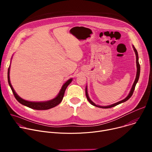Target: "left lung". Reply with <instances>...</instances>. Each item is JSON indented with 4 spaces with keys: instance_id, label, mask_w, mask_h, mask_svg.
I'll use <instances>...</instances> for the list:
<instances>
[{
    "instance_id": "1",
    "label": "left lung",
    "mask_w": 152,
    "mask_h": 152,
    "mask_svg": "<svg viewBox=\"0 0 152 152\" xmlns=\"http://www.w3.org/2000/svg\"><path fill=\"white\" fill-rule=\"evenodd\" d=\"M133 48H134V52L135 53V55H136V63H137V75H136V77H135V80L134 82V84L132 86V88L131 90V91H130L128 96L123 100L120 101V102H118L115 103H114L113 104H111V105H109V106H99V105H97V104H96L93 102L91 101V100L90 99L89 96H88V92H87V87H86V88H85V94H86V99H87V100H88V102L93 106H96V107H100V108H110V107H113L114 106H115L121 103H123V102H125L126 101H127V100H129L130 98L131 97V96H132L133 94V93L134 91V90H135V86H136V84L138 82V79H139V77H140V64H139V61H138V52H137V50H136V49L135 48V47L133 46Z\"/></svg>"
}]
</instances>
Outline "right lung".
I'll return each mask as SVG.
<instances>
[{
	"instance_id": "obj_1",
	"label": "right lung",
	"mask_w": 152,
	"mask_h": 152,
	"mask_svg": "<svg viewBox=\"0 0 152 152\" xmlns=\"http://www.w3.org/2000/svg\"><path fill=\"white\" fill-rule=\"evenodd\" d=\"M10 66L8 70V83L10 86L11 89L14 94L15 98L20 103L22 104L23 105H25L27 107H29L30 108H32V109H33V110H49V109H50V108H52L53 107H55L56 106L59 104L61 102V101L64 97L65 91H66L67 87L72 81V79H70L66 83H65L62 85V88H61L59 94H58V96L52 100L46 101V102H30V101H27L23 99H21L15 92L14 90L13 89V87L12 86L11 82H10Z\"/></svg>"
}]
</instances>
